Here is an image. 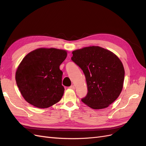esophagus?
Wrapping results in <instances>:
<instances>
[{
  "label": "esophagus",
  "instance_id": "1",
  "mask_svg": "<svg viewBox=\"0 0 146 146\" xmlns=\"http://www.w3.org/2000/svg\"><path fill=\"white\" fill-rule=\"evenodd\" d=\"M70 89H72V90H75V86L74 85H71L70 86H69Z\"/></svg>",
  "mask_w": 146,
  "mask_h": 146
}]
</instances>
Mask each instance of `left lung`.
Returning <instances> with one entry per match:
<instances>
[{
	"instance_id": "left-lung-1",
	"label": "left lung",
	"mask_w": 146,
	"mask_h": 146,
	"mask_svg": "<svg viewBox=\"0 0 146 146\" xmlns=\"http://www.w3.org/2000/svg\"><path fill=\"white\" fill-rule=\"evenodd\" d=\"M71 60L85 74L88 93L82 101L93 109L108 107L120 95L125 71L118 57L99 46L72 52Z\"/></svg>"
}]
</instances>
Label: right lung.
Returning <instances> with one entry per match:
<instances>
[{
	"label": "right lung",
	"instance_id": "add662e5",
	"mask_svg": "<svg viewBox=\"0 0 146 146\" xmlns=\"http://www.w3.org/2000/svg\"><path fill=\"white\" fill-rule=\"evenodd\" d=\"M66 50L39 48L30 52L16 72L17 86L24 99L35 107L46 108L56 104L64 94L60 64Z\"/></svg>",
	"mask_w": 146,
	"mask_h": 146
}]
</instances>
